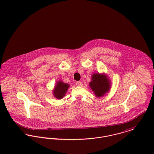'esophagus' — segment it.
Wrapping results in <instances>:
<instances>
[{
    "mask_svg": "<svg viewBox=\"0 0 154 154\" xmlns=\"http://www.w3.org/2000/svg\"><path fill=\"white\" fill-rule=\"evenodd\" d=\"M75 85L77 86H79V87H81L82 85H83V83H82V82H77Z\"/></svg>",
    "mask_w": 154,
    "mask_h": 154,
    "instance_id": "esophagus-1",
    "label": "esophagus"
}]
</instances>
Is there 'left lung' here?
I'll use <instances>...</instances> for the list:
<instances>
[{"instance_id": "obj_1", "label": "left lung", "mask_w": 154, "mask_h": 154, "mask_svg": "<svg viewBox=\"0 0 154 154\" xmlns=\"http://www.w3.org/2000/svg\"><path fill=\"white\" fill-rule=\"evenodd\" d=\"M91 78L92 80L89 83V85L97 97H102L109 90L110 82L106 75L95 73Z\"/></svg>"}]
</instances>
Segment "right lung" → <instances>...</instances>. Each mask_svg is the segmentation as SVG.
I'll return each mask as SVG.
<instances>
[{
  "instance_id": "obj_1",
  "label": "right lung",
  "mask_w": 154,
  "mask_h": 154,
  "mask_svg": "<svg viewBox=\"0 0 154 154\" xmlns=\"http://www.w3.org/2000/svg\"><path fill=\"white\" fill-rule=\"evenodd\" d=\"M69 86L68 84L64 83L62 82H57L53 92L54 96L58 99H61L65 96Z\"/></svg>"
}]
</instances>
